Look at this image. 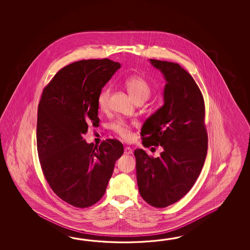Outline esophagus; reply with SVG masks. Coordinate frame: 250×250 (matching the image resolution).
Here are the masks:
<instances>
[{"instance_id":"obj_1","label":"esophagus","mask_w":250,"mask_h":250,"mask_svg":"<svg viewBox=\"0 0 250 250\" xmlns=\"http://www.w3.org/2000/svg\"><path fill=\"white\" fill-rule=\"evenodd\" d=\"M133 153L132 149L130 148L129 146H126L124 148V154H131Z\"/></svg>"}]
</instances>
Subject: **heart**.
I'll list each match as a JSON object with an SVG mask.
<instances>
[{
  "mask_svg": "<svg viewBox=\"0 0 250 250\" xmlns=\"http://www.w3.org/2000/svg\"><path fill=\"white\" fill-rule=\"evenodd\" d=\"M124 85L127 92L131 96L135 102H145L151 95V85L148 81L139 75H133L127 78L124 81ZM111 95V88L106 86L102 89L97 97L98 107L101 111H106L109 104V99ZM112 130L117 133L123 139H129L131 138V126L124 121H117L111 125Z\"/></svg>",
  "mask_w": 250,
  "mask_h": 250,
  "instance_id": "obj_1",
  "label": "heart"
}]
</instances>
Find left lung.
Returning <instances> with one entry per match:
<instances>
[{"mask_svg": "<svg viewBox=\"0 0 250 250\" xmlns=\"http://www.w3.org/2000/svg\"><path fill=\"white\" fill-rule=\"evenodd\" d=\"M166 80L165 104L145 122L141 136L146 146H161L159 157L136 149L140 196L157 208L179 201L190 190L208 153L205 102L191 75L181 65L150 59Z\"/></svg>", "mask_w": 250, "mask_h": 250, "instance_id": "8db88e82", "label": "left lung"}]
</instances>
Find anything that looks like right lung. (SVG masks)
<instances>
[{
  "label": "right lung",
  "instance_id": "1",
  "mask_svg": "<svg viewBox=\"0 0 250 250\" xmlns=\"http://www.w3.org/2000/svg\"><path fill=\"white\" fill-rule=\"evenodd\" d=\"M120 68L109 59L79 61L60 69L42 90L37 126L40 165L53 191L75 208L101 199L123 154L117 139L94 147L83 138L90 125H99L97 97Z\"/></svg>",
  "mask_w": 250,
  "mask_h": 250
}]
</instances>
